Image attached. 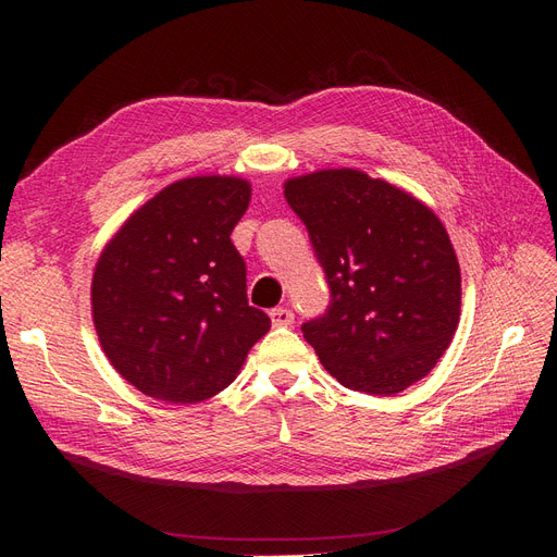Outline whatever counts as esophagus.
<instances>
[{
    "label": "esophagus",
    "instance_id": "esophagus-1",
    "mask_svg": "<svg viewBox=\"0 0 557 557\" xmlns=\"http://www.w3.org/2000/svg\"><path fill=\"white\" fill-rule=\"evenodd\" d=\"M269 318H272V323L276 327H290L295 323V313L290 309H285V307L272 309V311H269Z\"/></svg>",
    "mask_w": 557,
    "mask_h": 557
}]
</instances>
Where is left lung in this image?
Masks as SVG:
<instances>
[{
    "label": "left lung",
    "mask_w": 557,
    "mask_h": 557,
    "mask_svg": "<svg viewBox=\"0 0 557 557\" xmlns=\"http://www.w3.org/2000/svg\"><path fill=\"white\" fill-rule=\"evenodd\" d=\"M330 285L301 325L327 372L352 391L397 395L428 376L460 320V264L423 201L358 170L285 183Z\"/></svg>",
    "instance_id": "obj_1"
}]
</instances>
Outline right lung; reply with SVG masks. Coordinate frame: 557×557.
Segmentation results:
<instances>
[{
  "label": "right lung",
  "instance_id": "1",
  "mask_svg": "<svg viewBox=\"0 0 557 557\" xmlns=\"http://www.w3.org/2000/svg\"><path fill=\"white\" fill-rule=\"evenodd\" d=\"M248 201L244 178L176 181L132 213L99 256V344L144 395L181 404L218 395L272 327L248 305L246 262L230 239Z\"/></svg>",
  "mask_w": 557,
  "mask_h": 557
}]
</instances>
